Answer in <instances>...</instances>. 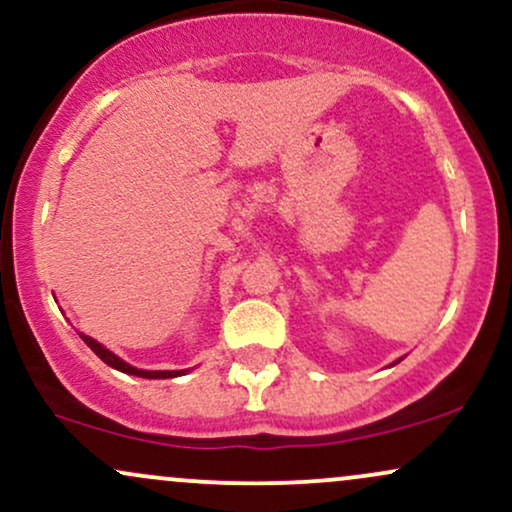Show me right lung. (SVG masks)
Instances as JSON below:
<instances>
[{"instance_id": "add662e5", "label": "right lung", "mask_w": 512, "mask_h": 512, "mask_svg": "<svg viewBox=\"0 0 512 512\" xmlns=\"http://www.w3.org/2000/svg\"><path fill=\"white\" fill-rule=\"evenodd\" d=\"M81 338H83V342H86V345L90 347V350L98 354L102 362L110 364L112 369L124 371V374L141 376V378H174V376L182 374V371H143V369H134V366H129L126 362H122V359H119L117 354H112L110 350H107V347H102L100 342H95L93 338H88V335H81Z\"/></svg>"}]
</instances>
